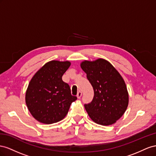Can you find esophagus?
Here are the masks:
<instances>
[{
    "instance_id": "34e87169",
    "label": "esophagus",
    "mask_w": 156,
    "mask_h": 156,
    "mask_svg": "<svg viewBox=\"0 0 156 156\" xmlns=\"http://www.w3.org/2000/svg\"><path fill=\"white\" fill-rule=\"evenodd\" d=\"M82 95V93L80 91H79L77 93V98H78V99H80Z\"/></svg>"
}]
</instances>
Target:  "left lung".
Segmentation results:
<instances>
[{
    "label": "left lung",
    "instance_id": "8db88e82",
    "mask_svg": "<svg viewBox=\"0 0 156 156\" xmlns=\"http://www.w3.org/2000/svg\"><path fill=\"white\" fill-rule=\"evenodd\" d=\"M93 88L91 103L84 105L90 118L102 126H110L125 113L129 93L123 78L110 62L104 59L80 63Z\"/></svg>",
    "mask_w": 156,
    "mask_h": 156
}]
</instances>
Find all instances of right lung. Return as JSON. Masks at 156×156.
<instances>
[{"label": "right lung", "mask_w": 156, "mask_h": 156, "mask_svg": "<svg viewBox=\"0 0 156 156\" xmlns=\"http://www.w3.org/2000/svg\"><path fill=\"white\" fill-rule=\"evenodd\" d=\"M70 64L69 61H49L31 78L25 103L31 115L39 122L51 124L61 121L77 99L71 95L69 84L62 80Z\"/></svg>", "instance_id": "right-lung-1"}]
</instances>
